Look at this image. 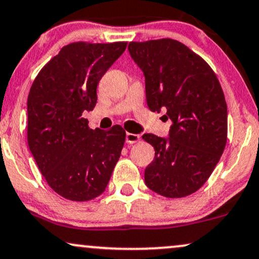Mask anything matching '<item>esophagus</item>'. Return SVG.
Wrapping results in <instances>:
<instances>
[{"mask_svg": "<svg viewBox=\"0 0 259 259\" xmlns=\"http://www.w3.org/2000/svg\"><path fill=\"white\" fill-rule=\"evenodd\" d=\"M140 140L139 135H133V133H126V143L127 144H133V143H137Z\"/></svg>", "mask_w": 259, "mask_h": 259, "instance_id": "1", "label": "esophagus"}]
</instances>
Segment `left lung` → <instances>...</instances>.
Returning <instances> with one entry per match:
<instances>
[{"instance_id": "1", "label": "left lung", "mask_w": 259, "mask_h": 259, "mask_svg": "<svg viewBox=\"0 0 259 259\" xmlns=\"http://www.w3.org/2000/svg\"><path fill=\"white\" fill-rule=\"evenodd\" d=\"M128 52L145 76L148 107L167 110L168 138L145 133L155 149L145 169L150 190L167 198L190 196L211 175L227 143V103L210 66L180 41H131Z\"/></svg>"}]
</instances>
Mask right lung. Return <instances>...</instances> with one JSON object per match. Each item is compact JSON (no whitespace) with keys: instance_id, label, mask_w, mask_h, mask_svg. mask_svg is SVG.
Returning <instances> with one entry per match:
<instances>
[{"instance_id":"add662e5","label":"right lung","mask_w":259,"mask_h":259,"mask_svg":"<svg viewBox=\"0 0 259 259\" xmlns=\"http://www.w3.org/2000/svg\"><path fill=\"white\" fill-rule=\"evenodd\" d=\"M126 41L63 47L34 79L27 98V143L48 185L60 196L86 202L104 192L123 148L119 124L91 130L81 117L97 103V85Z\"/></svg>"}]
</instances>
